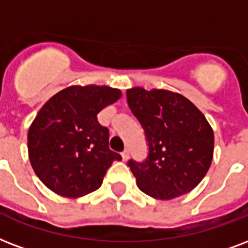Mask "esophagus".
Returning <instances> with one entry per match:
<instances>
[{"label": "esophagus", "instance_id": "esophagus-1", "mask_svg": "<svg viewBox=\"0 0 248 248\" xmlns=\"http://www.w3.org/2000/svg\"><path fill=\"white\" fill-rule=\"evenodd\" d=\"M122 160H124V161H127L128 160V157H130V154H128V149H124V152H122Z\"/></svg>", "mask_w": 248, "mask_h": 248}]
</instances>
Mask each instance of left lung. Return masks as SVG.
<instances>
[{
	"instance_id": "left-lung-1",
	"label": "left lung",
	"mask_w": 248,
	"mask_h": 248,
	"mask_svg": "<svg viewBox=\"0 0 248 248\" xmlns=\"http://www.w3.org/2000/svg\"><path fill=\"white\" fill-rule=\"evenodd\" d=\"M126 96L148 141L144 161L127 162L138 187L160 200L191 191L207 174L213 158V130L203 113L171 91L134 87Z\"/></svg>"
}]
</instances>
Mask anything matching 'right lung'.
Returning a JSON list of instances; mask_svg holds the SVG:
<instances>
[{
    "label": "right lung",
    "instance_id": "right-lung-1",
    "mask_svg": "<svg viewBox=\"0 0 248 248\" xmlns=\"http://www.w3.org/2000/svg\"><path fill=\"white\" fill-rule=\"evenodd\" d=\"M121 92L107 86H71L44 104L28 130V156L36 175L53 192L80 198L97 190L111 162L109 130L97 121Z\"/></svg>",
    "mask_w": 248,
    "mask_h": 248
}]
</instances>
